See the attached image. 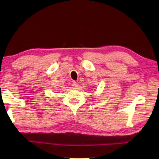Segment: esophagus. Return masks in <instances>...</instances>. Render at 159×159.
Wrapping results in <instances>:
<instances>
[{
	"label": "esophagus",
	"instance_id": "1",
	"mask_svg": "<svg viewBox=\"0 0 159 159\" xmlns=\"http://www.w3.org/2000/svg\"><path fill=\"white\" fill-rule=\"evenodd\" d=\"M71 85H72V87H73V88H76L78 87V83L74 81L73 83H72Z\"/></svg>",
	"mask_w": 159,
	"mask_h": 159
}]
</instances>
